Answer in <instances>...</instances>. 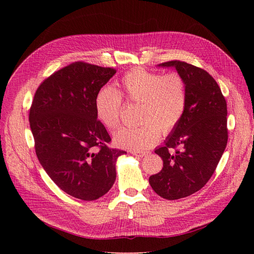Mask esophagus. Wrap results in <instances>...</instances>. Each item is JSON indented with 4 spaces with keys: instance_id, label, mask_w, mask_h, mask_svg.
Returning a JSON list of instances; mask_svg holds the SVG:
<instances>
[{
    "instance_id": "obj_1",
    "label": "esophagus",
    "mask_w": 254,
    "mask_h": 254,
    "mask_svg": "<svg viewBox=\"0 0 254 254\" xmlns=\"http://www.w3.org/2000/svg\"><path fill=\"white\" fill-rule=\"evenodd\" d=\"M133 155H135L136 157H144L146 156V152L145 151H132Z\"/></svg>"
}]
</instances>
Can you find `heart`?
Here are the masks:
<instances>
[{"mask_svg":"<svg viewBox=\"0 0 254 254\" xmlns=\"http://www.w3.org/2000/svg\"><path fill=\"white\" fill-rule=\"evenodd\" d=\"M122 98L139 104V123L136 127H123L114 134L119 147L144 150L152 147L160 139V132H173L187 108L186 80L179 73L161 74L144 68L127 73L120 81V89L106 87L99 90L94 99L95 115L108 130L120 124Z\"/></svg>","mask_w":254,"mask_h":254,"instance_id":"obj_1","label":"heart"}]
</instances>
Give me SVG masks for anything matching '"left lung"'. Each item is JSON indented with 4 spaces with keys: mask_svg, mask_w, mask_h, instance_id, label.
Listing matches in <instances>:
<instances>
[{
    "mask_svg": "<svg viewBox=\"0 0 254 254\" xmlns=\"http://www.w3.org/2000/svg\"><path fill=\"white\" fill-rule=\"evenodd\" d=\"M159 65L174 66L187 84L186 112L165 144L155 150L163 168L149 177L159 196L176 200L202 189L216 170L228 142L227 102L203 68L179 60Z\"/></svg>",
    "mask_w": 254,
    "mask_h": 254,
    "instance_id": "1",
    "label": "left lung"
}]
</instances>
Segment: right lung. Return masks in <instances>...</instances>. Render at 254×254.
Returning a JSON list of instances; mask_svg holds the SVG:
<instances>
[{
  "mask_svg": "<svg viewBox=\"0 0 254 254\" xmlns=\"http://www.w3.org/2000/svg\"><path fill=\"white\" fill-rule=\"evenodd\" d=\"M115 73L76 61L41 82L29 109L39 162L59 189L81 200H95L112 188L115 161L126 152L110 147L94 109L97 92Z\"/></svg>",
  "mask_w": 254,
  "mask_h": 254,
  "instance_id": "add662e5",
  "label": "right lung"
}]
</instances>
